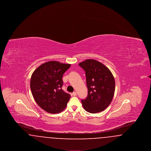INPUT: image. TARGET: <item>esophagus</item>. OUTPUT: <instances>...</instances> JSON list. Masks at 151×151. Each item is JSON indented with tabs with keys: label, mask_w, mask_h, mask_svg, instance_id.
<instances>
[{
	"label": "esophagus",
	"mask_w": 151,
	"mask_h": 151,
	"mask_svg": "<svg viewBox=\"0 0 151 151\" xmlns=\"http://www.w3.org/2000/svg\"><path fill=\"white\" fill-rule=\"evenodd\" d=\"M76 94H77V93H76V92H73L72 93V95H73V96H76Z\"/></svg>",
	"instance_id": "esophagus-1"
}]
</instances>
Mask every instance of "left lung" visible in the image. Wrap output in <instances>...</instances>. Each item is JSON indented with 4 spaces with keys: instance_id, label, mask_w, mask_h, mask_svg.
I'll use <instances>...</instances> for the list:
<instances>
[{
    "instance_id": "1",
    "label": "left lung",
    "mask_w": 151,
    "mask_h": 151,
    "mask_svg": "<svg viewBox=\"0 0 151 151\" xmlns=\"http://www.w3.org/2000/svg\"><path fill=\"white\" fill-rule=\"evenodd\" d=\"M79 65L85 71L88 96L81 103L91 113L104 110L111 103L115 92V80L108 67L94 59H86Z\"/></svg>"
}]
</instances>
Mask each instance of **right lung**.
I'll list each match as a JSON object with an SVG mask.
<instances>
[{"instance_id":"obj_1","label":"right lung","mask_w":151,"mask_h":151,"mask_svg":"<svg viewBox=\"0 0 151 151\" xmlns=\"http://www.w3.org/2000/svg\"><path fill=\"white\" fill-rule=\"evenodd\" d=\"M70 66V64L49 61L33 72L30 84L32 93L37 104L46 112L59 113L66 108L71 96L62 89V77Z\"/></svg>"}]
</instances>
